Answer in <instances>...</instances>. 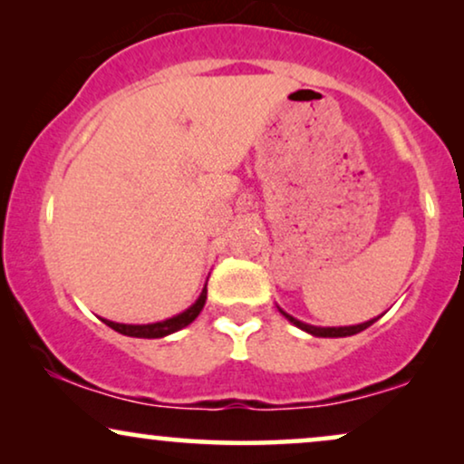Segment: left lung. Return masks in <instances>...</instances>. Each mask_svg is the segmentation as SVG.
<instances>
[{
	"label": "left lung",
	"instance_id": "1",
	"mask_svg": "<svg viewBox=\"0 0 464 464\" xmlns=\"http://www.w3.org/2000/svg\"><path fill=\"white\" fill-rule=\"evenodd\" d=\"M279 311L284 313V315L294 324V326H298L300 330H304V333H309V334H313V336H330V339H336V336H352V334H358V333H362V330L369 328L371 324H375V322L379 320V317H375V320H369V322H364V324H356V326L320 328V326H311V324H304V322L296 320V317H292L290 313H285L284 309H279Z\"/></svg>",
	"mask_w": 464,
	"mask_h": 464
}]
</instances>
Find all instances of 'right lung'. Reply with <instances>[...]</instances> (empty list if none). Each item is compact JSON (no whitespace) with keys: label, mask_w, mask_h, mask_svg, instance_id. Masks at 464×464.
Wrapping results in <instances>:
<instances>
[{"label":"right lung","mask_w":464,"mask_h":464,"mask_svg":"<svg viewBox=\"0 0 464 464\" xmlns=\"http://www.w3.org/2000/svg\"><path fill=\"white\" fill-rule=\"evenodd\" d=\"M204 303H207V287H204L202 294L198 296V300L189 306V309H185L183 313H179V315L170 317V320L155 322V324H117L111 320H102V322L125 336H136V339H161V336H168L177 333L180 328L189 326V324L200 315Z\"/></svg>","instance_id":"add662e5"}]
</instances>
